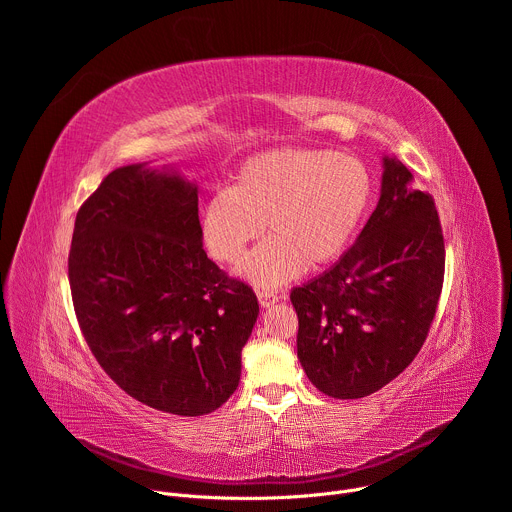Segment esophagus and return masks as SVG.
Returning a JSON list of instances; mask_svg holds the SVG:
<instances>
[{
    "label": "esophagus",
    "mask_w": 512,
    "mask_h": 512,
    "mask_svg": "<svg viewBox=\"0 0 512 512\" xmlns=\"http://www.w3.org/2000/svg\"><path fill=\"white\" fill-rule=\"evenodd\" d=\"M257 300H259V306L267 310V308L275 306L279 298L273 294V291H265V289H263V291H257Z\"/></svg>",
    "instance_id": "obj_1"
}]
</instances>
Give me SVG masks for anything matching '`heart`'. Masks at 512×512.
<instances>
[{
  "mask_svg": "<svg viewBox=\"0 0 512 512\" xmlns=\"http://www.w3.org/2000/svg\"><path fill=\"white\" fill-rule=\"evenodd\" d=\"M373 200V176L360 158L281 148L245 160L231 188L200 208V237L221 263H235L263 231L269 235L237 267L277 287L334 261L354 239Z\"/></svg>",
  "mask_w": 512,
  "mask_h": 512,
  "instance_id": "1",
  "label": "heart"
}]
</instances>
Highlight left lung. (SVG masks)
I'll use <instances>...</instances> for the list:
<instances>
[{
	"instance_id": "8db88e82",
	"label": "left lung",
	"mask_w": 512,
	"mask_h": 512,
	"mask_svg": "<svg viewBox=\"0 0 512 512\" xmlns=\"http://www.w3.org/2000/svg\"><path fill=\"white\" fill-rule=\"evenodd\" d=\"M381 196L354 245L291 291L298 358L328 397H367L401 375L423 346L442 294L446 249L433 198L383 156Z\"/></svg>"
}]
</instances>
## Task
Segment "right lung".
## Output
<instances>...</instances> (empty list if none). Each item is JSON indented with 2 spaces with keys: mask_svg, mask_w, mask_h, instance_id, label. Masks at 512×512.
I'll use <instances>...</instances> for the list:
<instances>
[{
  "mask_svg": "<svg viewBox=\"0 0 512 512\" xmlns=\"http://www.w3.org/2000/svg\"><path fill=\"white\" fill-rule=\"evenodd\" d=\"M68 279L91 352L139 403L196 417L239 387L259 304L206 257L198 186L174 164L101 182L77 212Z\"/></svg>",
  "mask_w": 512,
  "mask_h": 512,
  "instance_id": "right-lung-1",
  "label": "right lung"
}]
</instances>
